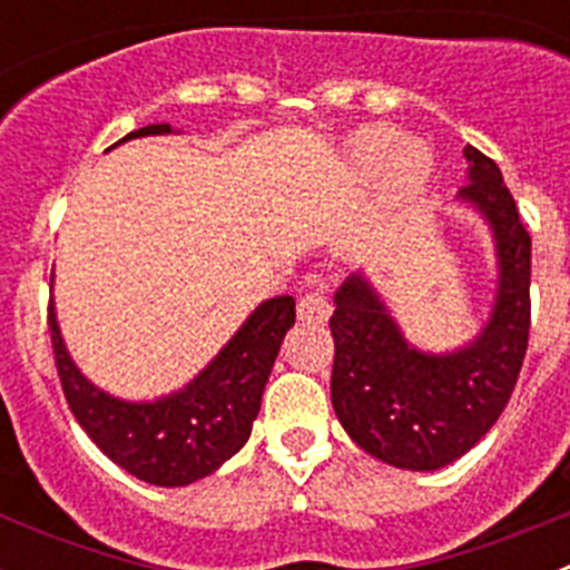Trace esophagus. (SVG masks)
I'll use <instances>...</instances> for the list:
<instances>
[{
	"mask_svg": "<svg viewBox=\"0 0 570 570\" xmlns=\"http://www.w3.org/2000/svg\"><path fill=\"white\" fill-rule=\"evenodd\" d=\"M296 316H299L302 322H314V325H322V322H328L331 316V302L328 296H322L320 291H311V294H305L299 299V305H296Z\"/></svg>",
	"mask_w": 570,
	"mask_h": 570,
	"instance_id": "1",
	"label": "esophagus"
}]
</instances>
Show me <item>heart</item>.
<instances>
[{
    "instance_id": "1",
    "label": "heart",
    "mask_w": 570,
    "mask_h": 570,
    "mask_svg": "<svg viewBox=\"0 0 570 570\" xmlns=\"http://www.w3.org/2000/svg\"><path fill=\"white\" fill-rule=\"evenodd\" d=\"M394 139L391 128H362L347 142L351 163L360 170H376L382 165V185L391 199H407L414 196L431 176V154L416 139Z\"/></svg>"
}]
</instances>
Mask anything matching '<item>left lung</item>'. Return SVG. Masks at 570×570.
Instances as JSON below:
<instances>
[{"label":"left lung","instance_id":"8db88e82","mask_svg":"<svg viewBox=\"0 0 570 570\" xmlns=\"http://www.w3.org/2000/svg\"><path fill=\"white\" fill-rule=\"evenodd\" d=\"M460 199L485 216L497 248V299L476 340L425 354L402 336L362 274L334 296L331 402L347 436L376 460L436 471L468 454L505 411L531 328V236L493 159L468 145Z\"/></svg>","mask_w":570,"mask_h":570}]
</instances>
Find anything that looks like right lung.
<instances>
[{
    "label": "right lung",
    "mask_w": 570,
    "mask_h": 570,
    "mask_svg": "<svg viewBox=\"0 0 570 570\" xmlns=\"http://www.w3.org/2000/svg\"><path fill=\"white\" fill-rule=\"evenodd\" d=\"M159 134H170V125L130 130L122 142ZM294 320V296L262 302L234 340L183 391L154 402H125L85 380L65 347L53 305L48 311L59 382L85 434L136 480L163 488L203 480L248 442L262 391Z\"/></svg>",
    "instance_id": "1"
}]
</instances>
